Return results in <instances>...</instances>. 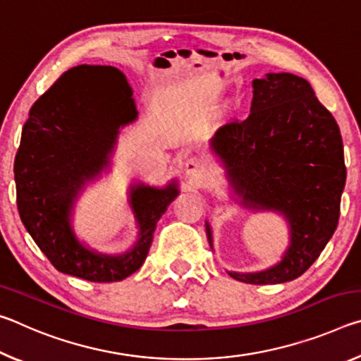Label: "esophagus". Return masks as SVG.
Returning a JSON list of instances; mask_svg holds the SVG:
<instances>
[{"mask_svg": "<svg viewBox=\"0 0 361 361\" xmlns=\"http://www.w3.org/2000/svg\"><path fill=\"white\" fill-rule=\"evenodd\" d=\"M207 170H209V166H207V162L202 157L192 156V157L186 159L185 173L188 176H191V178H200V176L207 173Z\"/></svg>", "mask_w": 361, "mask_h": 361, "instance_id": "esophagus-1", "label": "esophagus"}]
</instances>
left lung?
Instances as JSON below:
<instances>
[{
    "instance_id": "obj_1",
    "label": "left lung",
    "mask_w": 361,
    "mask_h": 361,
    "mask_svg": "<svg viewBox=\"0 0 361 361\" xmlns=\"http://www.w3.org/2000/svg\"><path fill=\"white\" fill-rule=\"evenodd\" d=\"M221 157L242 204L282 212L291 243L280 264L258 274H231L253 285L295 280L307 271L331 239L345 185L344 148L333 114L310 84L291 73H269L253 81L252 113L216 132ZM212 245V231L207 224Z\"/></svg>"
}]
</instances>
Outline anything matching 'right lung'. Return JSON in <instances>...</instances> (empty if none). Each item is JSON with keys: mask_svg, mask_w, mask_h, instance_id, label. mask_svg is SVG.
Returning <instances> with one entry per match:
<instances>
[{"mask_svg": "<svg viewBox=\"0 0 361 361\" xmlns=\"http://www.w3.org/2000/svg\"><path fill=\"white\" fill-rule=\"evenodd\" d=\"M132 87L114 66L79 65L63 73L30 108L14 162L17 209L23 226L57 271L89 282H119L146 259L156 223L178 195L140 185L132 209L140 239L130 252H89L70 228L73 199L108 162L119 127L137 119Z\"/></svg>", "mask_w": 361, "mask_h": 361, "instance_id": "add662e5", "label": "right lung"}]
</instances>
